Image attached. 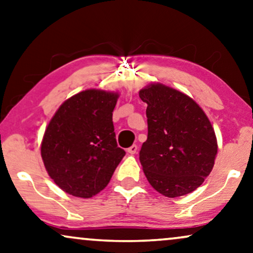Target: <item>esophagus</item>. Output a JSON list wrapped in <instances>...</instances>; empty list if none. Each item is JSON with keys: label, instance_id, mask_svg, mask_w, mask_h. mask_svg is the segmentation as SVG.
<instances>
[{"label": "esophagus", "instance_id": "34e87169", "mask_svg": "<svg viewBox=\"0 0 253 253\" xmlns=\"http://www.w3.org/2000/svg\"><path fill=\"white\" fill-rule=\"evenodd\" d=\"M137 150H138V146H137L136 144H133V145H131L129 149H127V152H129L130 155H134V153L137 152Z\"/></svg>", "mask_w": 253, "mask_h": 253}]
</instances>
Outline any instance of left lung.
<instances>
[{
  "label": "left lung",
  "mask_w": 253,
  "mask_h": 253,
  "mask_svg": "<svg viewBox=\"0 0 253 253\" xmlns=\"http://www.w3.org/2000/svg\"><path fill=\"white\" fill-rule=\"evenodd\" d=\"M139 97L147 103V139L139 160L150 185L167 198L195 191L217 153L208 117L191 97L162 84L144 88Z\"/></svg>",
  "instance_id": "8db88e82"
}]
</instances>
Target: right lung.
<instances>
[{"mask_svg": "<svg viewBox=\"0 0 253 253\" xmlns=\"http://www.w3.org/2000/svg\"><path fill=\"white\" fill-rule=\"evenodd\" d=\"M119 95L88 89L61 104L45 130L42 158L68 194L91 198L109 183L126 156L117 146L113 111Z\"/></svg>", "mask_w": 253, "mask_h": 253, "instance_id": "1", "label": "right lung"}]
</instances>
